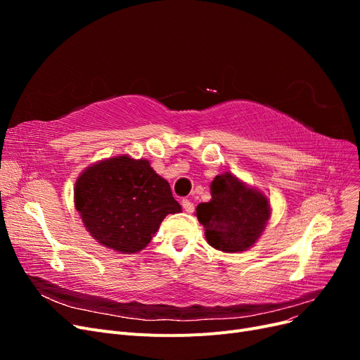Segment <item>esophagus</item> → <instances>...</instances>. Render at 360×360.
I'll return each mask as SVG.
<instances>
[{
	"mask_svg": "<svg viewBox=\"0 0 360 360\" xmlns=\"http://www.w3.org/2000/svg\"><path fill=\"white\" fill-rule=\"evenodd\" d=\"M181 205H183L184 212L193 213V210H195V204H193L191 200H183V201H181Z\"/></svg>",
	"mask_w": 360,
	"mask_h": 360,
	"instance_id": "1",
	"label": "esophagus"
}]
</instances>
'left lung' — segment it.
<instances>
[{
  "mask_svg": "<svg viewBox=\"0 0 360 360\" xmlns=\"http://www.w3.org/2000/svg\"><path fill=\"white\" fill-rule=\"evenodd\" d=\"M210 192L212 201L198 204L195 213L207 242L224 252H242L252 246L270 217L267 198L228 172L213 179Z\"/></svg>",
  "mask_w": 360,
  "mask_h": 360,
  "instance_id": "8db88e82",
  "label": "left lung"
}]
</instances>
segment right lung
Segmentation results:
<instances>
[{
    "instance_id": "right-lung-1",
    "label": "right lung",
    "mask_w": 360,
    "mask_h": 360,
    "mask_svg": "<svg viewBox=\"0 0 360 360\" xmlns=\"http://www.w3.org/2000/svg\"><path fill=\"white\" fill-rule=\"evenodd\" d=\"M75 207L97 242L123 254L144 249L163 217L181 212L148 160L129 156L86 168L76 180Z\"/></svg>"
}]
</instances>
